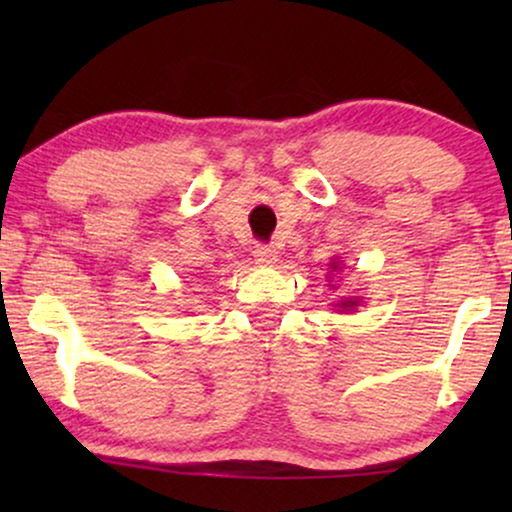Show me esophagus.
Returning a JSON list of instances; mask_svg holds the SVG:
<instances>
[{"mask_svg": "<svg viewBox=\"0 0 512 512\" xmlns=\"http://www.w3.org/2000/svg\"><path fill=\"white\" fill-rule=\"evenodd\" d=\"M254 258L258 265H275L277 263V249L270 244H258L254 249Z\"/></svg>", "mask_w": 512, "mask_h": 512, "instance_id": "obj_1", "label": "esophagus"}]
</instances>
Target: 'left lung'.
I'll list each match as a JSON object with an SVG mask.
<instances>
[{
  "instance_id": "left-lung-1",
  "label": "left lung",
  "mask_w": 512,
  "mask_h": 512,
  "mask_svg": "<svg viewBox=\"0 0 512 512\" xmlns=\"http://www.w3.org/2000/svg\"><path fill=\"white\" fill-rule=\"evenodd\" d=\"M333 270H338V265H335V263H333ZM356 305H359V303H356V298H347V300H340V303H338L340 310H354Z\"/></svg>"
}]
</instances>
